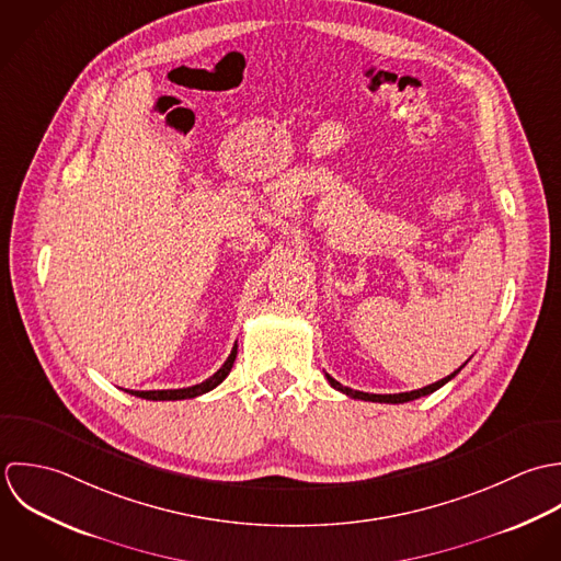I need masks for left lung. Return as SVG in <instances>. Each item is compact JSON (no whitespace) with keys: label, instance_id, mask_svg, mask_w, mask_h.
<instances>
[{"label":"left lung","instance_id":"1","mask_svg":"<svg viewBox=\"0 0 561 561\" xmlns=\"http://www.w3.org/2000/svg\"><path fill=\"white\" fill-rule=\"evenodd\" d=\"M463 368V364L455 370V373H450L448 377L445 379H440V381H436V383H430V386H425V388H421V390H412V392H399V394H368V392H359V390H351V388H346V386H342L340 381H336L334 377H330L328 375V381L340 390L342 394H346V397H351V399H362V401H375V403H408V401H414V399H421V397H425V394H432V392H436L438 388H443L447 381H450L459 370Z\"/></svg>","mask_w":561,"mask_h":561}]
</instances>
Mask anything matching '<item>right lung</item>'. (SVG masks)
I'll return each mask as SVG.
<instances>
[{
  "mask_svg": "<svg viewBox=\"0 0 561 561\" xmlns=\"http://www.w3.org/2000/svg\"><path fill=\"white\" fill-rule=\"evenodd\" d=\"M236 344H233V348H231V353H229V357L225 359L224 366L210 377V379H206V381H202V383H197V386H191V388H178V390H125V392H129V394H134V397H140V399H147V401H180V399H195V397H199V394H206V392H210V390H215L221 381H224L225 377L229 375V370H231V366H233V359H236Z\"/></svg>",
  "mask_w": 561,
  "mask_h": 561,
  "instance_id": "1",
  "label": "right lung"
}]
</instances>
